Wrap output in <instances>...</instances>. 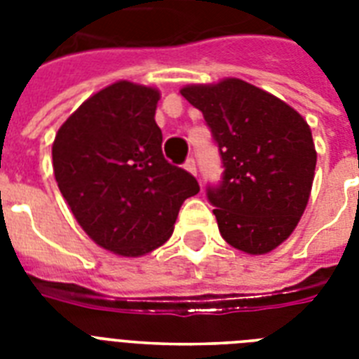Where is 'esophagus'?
<instances>
[{"label": "esophagus", "instance_id": "1", "mask_svg": "<svg viewBox=\"0 0 359 359\" xmlns=\"http://www.w3.org/2000/svg\"><path fill=\"white\" fill-rule=\"evenodd\" d=\"M184 169H186V171H190L191 175H196V177H197V165H196V160H194V158H188V160H186Z\"/></svg>", "mask_w": 359, "mask_h": 359}]
</instances>
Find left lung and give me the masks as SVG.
I'll return each mask as SVG.
<instances>
[{
  "label": "left lung",
  "instance_id": "left-lung-1",
  "mask_svg": "<svg viewBox=\"0 0 359 359\" xmlns=\"http://www.w3.org/2000/svg\"><path fill=\"white\" fill-rule=\"evenodd\" d=\"M180 95L207 121L224 177L208 186L218 229L236 250H276L300 222L311 194L317 151L309 124L289 104L238 78L186 86Z\"/></svg>",
  "mask_w": 359,
  "mask_h": 359
}]
</instances>
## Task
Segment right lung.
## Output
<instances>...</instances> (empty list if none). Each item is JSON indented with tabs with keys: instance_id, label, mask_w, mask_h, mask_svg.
<instances>
[{
	"instance_id": "right-lung-1",
	"label": "right lung",
	"mask_w": 359,
	"mask_h": 359,
	"mask_svg": "<svg viewBox=\"0 0 359 359\" xmlns=\"http://www.w3.org/2000/svg\"><path fill=\"white\" fill-rule=\"evenodd\" d=\"M158 100L154 87L115 81L65 121L52 145L55 180L76 222L123 257L168 242L182 203L199 191L194 175L163 158Z\"/></svg>"
}]
</instances>
